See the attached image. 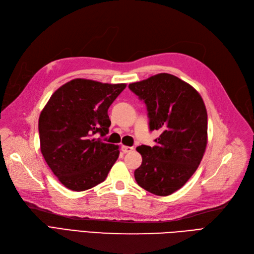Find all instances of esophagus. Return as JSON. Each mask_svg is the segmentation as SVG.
Here are the masks:
<instances>
[{
    "mask_svg": "<svg viewBox=\"0 0 254 254\" xmlns=\"http://www.w3.org/2000/svg\"><path fill=\"white\" fill-rule=\"evenodd\" d=\"M121 150L126 154V153H130L132 151H134V148H132V146H128V145H124L121 148Z\"/></svg>",
    "mask_w": 254,
    "mask_h": 254,
    "instance_id": "obj_1",
    "label": "esophagus"
}]
</instances>
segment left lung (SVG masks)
<instances>
[{"mask_svg": "<svg viewBox=\"0 0 254 254\" xmlns=\"http://www.w3.org/2000/svg\"><path fill=\"white\" fill-rule=\"evenodd\" d=\"M148 108L150 129L160 133L154 146L140 145L137 184L150 193L168 196L181 189L197 170L208 142L206 105L196 89L161 72L128 84Z\"/></svg>", "mask_w": 254, "mask_h": 254, "instance_id": "8db88e82", "label": "left lung"}]
</instances>
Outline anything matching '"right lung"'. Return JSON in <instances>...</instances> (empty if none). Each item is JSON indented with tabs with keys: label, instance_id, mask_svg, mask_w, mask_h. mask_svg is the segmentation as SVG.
<instances>
[{
	"label": "right lung",
	"instance_id": "add662e5",
	"mask_svg": "<svg viewBox=\"0 0 254 254\" xmlns=\"http://www.w3.org/2000/svg\"><path fill=\"white\" fill-rule=\"evenodd\" d=\"M126 83H102L77 78L52 95L39 117L40 149L43 157L67 189H92L105 181L119 157V145L106 143L110 105Z\"/></svg>",
	"mask_w": 254,
	"mask_h": 254
}]
</instances>
